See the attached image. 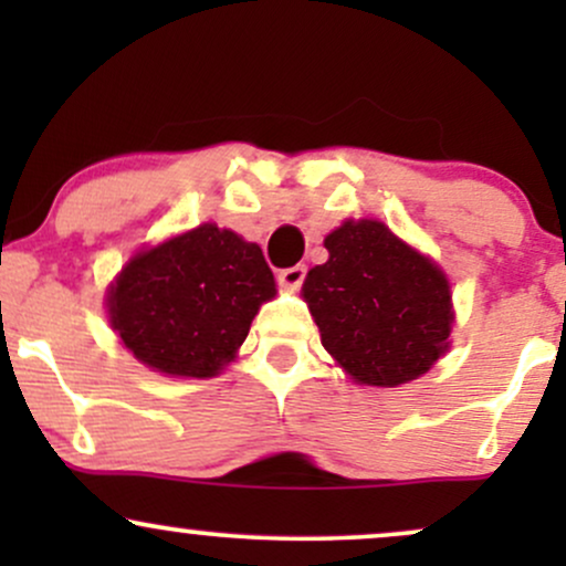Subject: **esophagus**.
Here are the masks:
<instances>
[{"mask_svg":"<svg viewBox=\"0 0 566 566\" xmlns=\"http://www.w3.org/2000/svg\"><path fill=\"white\" fill-rule=\"evenodd\" d=\"M305 279V265H292V269L279 271V284L287 290H297Z\"/></svg>","mask_w":566,"mask_h":566,"instance_id":"obj_1","label":"esophagus"}]
</instances>
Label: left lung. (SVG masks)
<instances>
[{"label":"left lung","instance_id":"obj_1","mask_svg":"<svg viewBox=\"0 0 566 566\" xmlns=\"http://www.w3.org/2000/svg\"><path fill=\"white\" fill-rule=\"evenodd\" d=\"M303 301L322 346L359 386L418 380L450 348L454 322L444 271L380 220H346L324 239Z\"/></svg>","mask_w":566,"mask_h":566}]
</instances>
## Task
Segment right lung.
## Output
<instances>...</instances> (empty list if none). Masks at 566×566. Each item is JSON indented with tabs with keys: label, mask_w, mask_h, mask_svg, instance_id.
I'll list each match as a JSON object with an SVG mask.
<instances>
[{
	"label": "right lung",
	"mask_w": 566,
	"mask_h": 566,
	"mask_svg": "<svg viewBox=\"0 0 566 566\" xmlns=\"http://www.w3.org/2000/svg\"><path fill=\"white\" fill-rule=\"evenodd\" d=\"M276 282L255 242L201 223L129 258L106 295L135 359L172 378H212L244 343Z\"/></svg>",
	"instance_id": "obj_1"
}]
</instances>
